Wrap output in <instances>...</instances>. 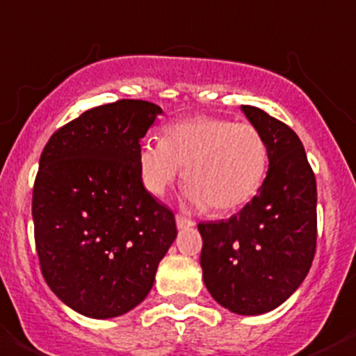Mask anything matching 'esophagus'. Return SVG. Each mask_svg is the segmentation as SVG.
I'll list each match as a JSON object with an SVG mask.
<instances>
[{"mask_svg": "<svg viewBox=\"0 0 356 356\" xmlns=\"http://www.w3.org/2000/svg\"><path fill=\"white\" fill-rule=\"evenodd\" d=\"M193 225L194 221L189 220V218H185V216L181 214L176 216V227H178V229H189V227H193Z\"/></svg>", "mask_w": 356, "mask_h": 356, "instance_id": "esophagus-1", "label": "esophagus"}]
</instances>
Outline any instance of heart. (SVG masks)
<instances>
[{
  "label": "heart",
  "mask_w": 356,
  "mask_h": 356,
  "mask_svg": "<svg viewBox=\"0 0 356 356\" xmlns=\"http://www.w3.org/2000/svg\"><path fill=\"white\" fill-rule=\"evenodd\" d=\"M136 163L142 184L153 196H162L184 167L191 202L227 214L259 193L268 169V145L250 124L194 117L163 127L162 140L142 142Z\"/></svg>",
  "instance_id": "heart-1"
}]
</instances>
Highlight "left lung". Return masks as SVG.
I'll return each mask as SVG.
<instances>
[{
    "instance_id": "1",
    "label": "left lung",
    "mask_w": 356,
    "mask_h": 356,
    "mask_svg": "<svg viewBox=\"0 0 356 356\" xmlns=\"http://www.w3.org/2000/svg\"><path fill=\"white\" fill-rule=\"evenodd\" d=\"M268 145L259 193L229 220L200 223L203 281L216 302L238 315L281 306L308 275L317 247V184L296 131L254 106H241Z\"/></svg>"
}]
</instances>
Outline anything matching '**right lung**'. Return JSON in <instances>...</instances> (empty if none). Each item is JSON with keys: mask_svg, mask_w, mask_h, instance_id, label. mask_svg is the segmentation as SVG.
I'll return each mask as SVG.
<instances>
[{"mask_svg": "<svg viewBox=\"0 0 356 356\" xmlns=\"http://www.w3.org/2000/svg\"><path fill=\"white\" fill-rule=\"evenodd\" d=\"M160 113L145 100L97 106L42 149L32 196L39 265L77 314L111 318L140 305L176 239L175 214L145 191L136 163Z\"/></svg>", "mask_w": 356, "mask_h": 356, "instance_id": "1", "label": "right lung"}]
</instances>
